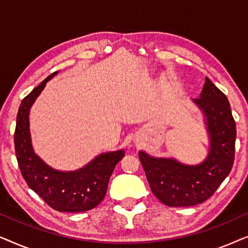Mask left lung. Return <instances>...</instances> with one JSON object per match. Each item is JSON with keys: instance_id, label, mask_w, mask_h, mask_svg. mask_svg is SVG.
<instances>
[{"instance_id": "obj_1", "label": "left lung", "mask_w": 248, "mask_h": 248, "mask_svg": "<svg viewBox=\"0 0 248 248\" xmlns=\"http://www.w3.org/2000/svg\"><path fill=\"white\" fill-rule=\"evenodd\" d=\"M193 101L204 114L209 133L210 149L204 161L187 166L172 158L139 152L152 193L168 206H192L206 201L229 175L235 160L236 123L228 98L205 78L200 98Z\"/></svg>"}]
</instances>
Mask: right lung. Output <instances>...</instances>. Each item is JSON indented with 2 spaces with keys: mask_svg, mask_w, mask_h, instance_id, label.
<instances>
[{
  "mask_svg": "<svg viewBox=\"0 0 248 248\" xmlns=\"http://www.w3.org/2000/svg\"><path fill=\"white\" fill-rule=\"evenodd\" d=\"M54 72L36 87L20 105L16 115L15 148L16 160L27 184L50 208L60 212H83L99 204L106 195L115 166L125 155L124 150L99 155L83 168L60 171L47 166L35 152L29 131V111Z\"/></svg>",
  "mask_w": 248,
  "mask_h": 248,
  "instance_id": "add662e5",
  "label": "right lung"
}]
</instances>
